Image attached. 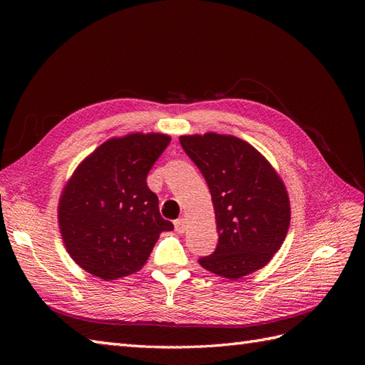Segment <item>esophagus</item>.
Masks as SVG:
<instances>
[{
    "mask_svg": "<svg viewBox=\"0 0 365 365\" xmlns=\"http://www.w3.org/2000/svg\"><path fill=\"white\" fill-rule=\"evenodd\" d=\"M185 228H187V220L184 217L175 220V230L178 231V233H184Z\"/></svg>",
    "mask_w": 365,
    "mask_h": 365,
    "instance_id": "34e87169",
    "label": "esophagus"
}]
</instances>
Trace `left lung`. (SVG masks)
Here are the masks:
<instances>
[{
	"label": "left lung",
	"mask_w": 365,
	"mask_h": 365,
	"mask_svg": "<svg viewBox=\"0 0 365 365\" xmlns=\"http://www.w3.org/2000/svg\"><path fill=\"white\" fill-rule=\"evenodd\" d=\"M180 143L208 184L219 233L215 252L197 262L230 280L263 268L291 222L280 175L257 149L233 135L207 132L181 135Z\"/></svg>",
	"instance_id": "obj_1"
}]
</instances>
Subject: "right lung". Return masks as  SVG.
Listing matches in <instances>:
<instances>
[{
  "label": "right lung",
  "mask_w": 365,
  "mask_h": 365,
  "mask_svg": "<svg viewBox=\"0 0 365 365\" xmlns=\"http://www.w3.org/2000/svg\"><path fill=\"white\" fill-rule=\"evenodd\" d=\"M165 134H128L91 152L65 184L58 222L70 257L96 277L111 282L140 271L163 231L158 196L146 182L169 146Z\"/></svg>",
  "instance_id": "obj_1"
}]
</instances>
